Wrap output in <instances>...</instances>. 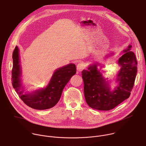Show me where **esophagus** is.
<instances>
[{
	"label": "esophagus",
	"mask_w": 146,
	"mask_h": 146,
	"mask_svg": "<svg viewBox=\"0 0 146 146\" xmlns=\"http://www.w3.org/2000/svg\"><path fill=\"white\" fill-rule=\"evenodd\" d=\"M85 66H85L84 64L82 63V62H80V63L77 66V70L78 72H81L85 69Z\"/></svg>",
	"instance_id": "34e87169"
}]
</instances>
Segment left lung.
I'll list each match as a JSON object with an SVG mask.
<instances>
[{
    "label": "left lung",
    "mask_w": 146,
    "mask_h": 146,
    "mask_svg": "<svg viewBox=\"0 0 146 146\" xmlns=\"http://www.w3.org/2000/svg\"><path fill=\"white\" fill-rule=\"evenodd\" d=\"M131 46L125 50L119 58L121 67L117 74L118 86L111 91L108 82L98 69V64H94L88 70L82 71L84 81V96L88 105L96 110L108 111L114 109L128 99L133 89L137 73V62Z\"/></svg>",
    "instance_id": "obj_1"
}]
</instances>
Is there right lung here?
<instances>
[{"mask_svg":"<svg viewBox=\"0 0 146 146\" xmlns=\"http://www.w3.org/2000/svg\"><path fill=\"white\" fill-rule=\"evenodd\" d=\"M13 66L11 72L12 85L19 97L29 107L36 110H46L54 107L59 100L62 91L71 77L76 73V65L73 64L56 69L48 86L44 88L30 93L24 92L21 80L19 49L15 47L13 53Z\"/></svg>","mask_w":146,"mask_h":146,"instance_id":"1","label":"right lung"}]
</instances>
